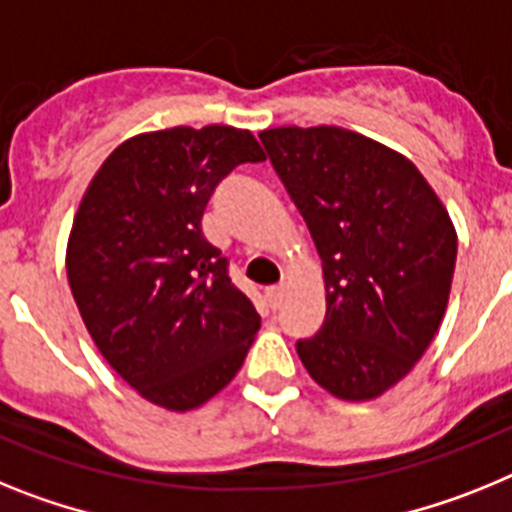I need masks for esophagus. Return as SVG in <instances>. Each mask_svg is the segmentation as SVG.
Here are the masks:
<instances>
[{
    "label": "esophagus",
    "instance_id": "1",
    "mask_svg": "<svg viewBox=\"0 0 512 512\" xmlns=\"http://www.w3.org/2000/svg\"><path fill=\"white\" fill-rule=\"evenodd\" d=\"M283 286H275V288H268V293H265V299H268L270 309H278V306L283 304Z\"/></svg>",
    "mask_w": 512,
    "mask_h": 512
}]
</instances>
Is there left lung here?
<instances>
[{"instance_id":"1","label":"left lung","mask_w":512,"mask_h":512,"mask_svg":"<svg viewBox=\"0 0 512 512\" xmlns=\"http://www.w3.org/2000/svg\"><path fill=\"white\" fill-rule=\"evenodd\" d=\"M322 257L327 311L296 342L319 386L348 402L412 371L446 314L456 229L415 164L337 126L260 133Z\"/></svg>"}]
</instances>
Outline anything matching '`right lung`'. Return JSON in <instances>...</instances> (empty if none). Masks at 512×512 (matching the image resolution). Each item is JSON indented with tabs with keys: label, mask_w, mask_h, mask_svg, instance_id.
<instances>
[{
	"label": "right lung",
	"mask_w": 512,
	"mask_h": 512,
	"mask_svg": "<svg viewBox=\"0 0 512 512\" xmlns=\"http://www.w3.org/2000/svg\"><path fill=\"white\" fill-rule=\"evenodd\" d=\"M262 159L242 128L141 133L102 162L79 203L66 247L71 296L102 358L164 410L219 394L260 330L201 219L231 170Z\"/></svg>",
	"instance_id": "1"
}]
</instances>
